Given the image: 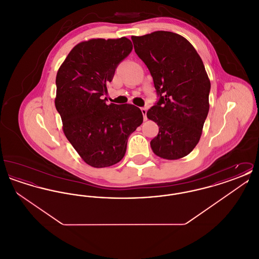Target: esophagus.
<instances>
[{
  "label": "esophagus",
  "mask_w": 259,
  "mask_h": 259,
  "mask_svg": "<svg viewBox=\"0 0 259 259\" xmlns=\"http://www.w3.org/2000/svg\"><path fill=\"white\" fill-rule=\"evenodd\" d=\"M141 111H142V113H143V115H144V120H145V121L148 120V117H147V108H142Z\"/></svg>",
  "instance_id": "34e87169"
}]
</instances>
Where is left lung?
<instances>
[{
  "instance_id": "left-lung-1",
  "label": "left lung",
  "mask_w": 259,
  "mask_h": 259,
  "mask_svg": "<svg viewBox=\"0 0 259 259\" xmlns=\"http://www.w3.org/2000/svg\"><path fill=\"white\" fill-rule=\"evenodd\" d=\"M131 38L160 96L147 112L159 127L151 149L163 159L183 158L199 143L209 112L210 81L205 66L193 46L179 34L156 31Z\"/></svg>"
}]
</instances>
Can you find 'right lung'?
Listing matches in <instances>:
<instances>
[{"instance_id": "obj_1", "label": "right lung", "mask_w": 259, "mask_h": 259, "mask_svg": "<svg viewBox=\"0 0 259 259\" xmlns=\"http://www.w3.org/2000/svg\"><path fill=\"white\" fill-rule=\"evenodd\" d=\"M129 38H90L77 44L56 75V110L63 132L78 155L94 168L110 167L123 158L128 138L143 113L134 105L106 104L117 65L132 51Z\"/></svg>"}]
</instances>
